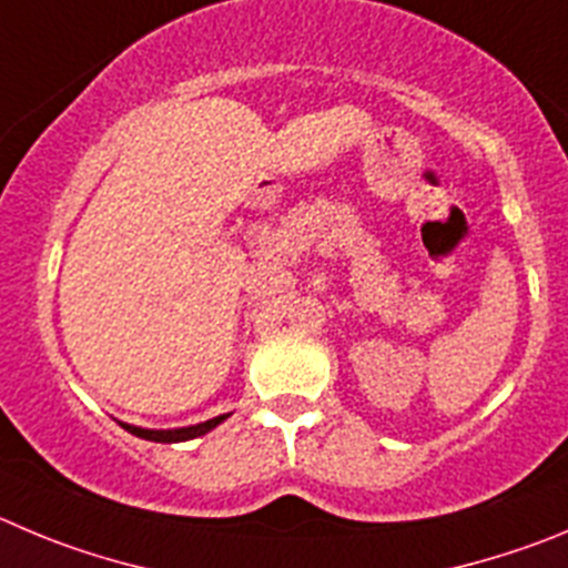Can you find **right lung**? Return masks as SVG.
Here are the masks:
<instances>
[{
	"mask_svg": "<svg viewBox=\"0 0 568 568\" xmlns=\"http://www.w3.org/2000/svg\"><path fill=\"white\" fill-rule=\"evenodd\" d=\"M230 415H219L212 417V420L206 423H199V426H187V428H171V432H151V428H136V426H123L129 428L131 434H136V437L142 439H151V443H182V439H193V437H201V434H206L210 428H215L219 423H224Z\"/></svg>",
	"mask_w": 568,
	"mask_h": 568,
	"instance_id": "1",
	"label": "right lung"
}]
</instances>
